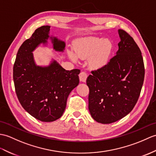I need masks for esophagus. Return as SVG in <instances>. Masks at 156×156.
I'll list each match as a JSON object with an SVG mask.
<instances>
[{
  "label": "esophagus",
  "instance_id": "34e87169",
  "mask_svg": "<svg viewBox=\"0 0 156 156\" xmlns=\"http://www.w3.org/2000/svg\"><path fill=\"white\" fill-rule=\"evenodd\" d=\"M87 77H88V74L85 72H81L79 74V78L80 80L83 82H85L86 81Z\"/></svg>",
  "mask_w": 156,
  "mask_h": 156
}]
</instances>
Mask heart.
I'll list each match as a JSON object with an SVG mask.
<instances>
[{
    "instance_id": "heart-1",
    "label": "heart",
    "mask_w": 156,
    "mask_h": 156,
    "mask_svg": "<svg viewBox=\"0 0 156 156\" xmlns=\"http://www.w3.org/2000/svg\"><path fill=\"white\" fill-rule=\"evenodd\" d=\"M112 50L111 42L107 39L88 37L79 40L74 44L76 57L80 59L89 58V66L93 69H99L106 64ZM70 56L72 60L76 58L73 54Z\"/></svg>"
}]
</instances>
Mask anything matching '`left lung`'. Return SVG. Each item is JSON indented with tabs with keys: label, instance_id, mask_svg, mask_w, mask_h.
Returning a JSON list of instances; mask_svg holds the SVG:
<instances>
[{
	"label": "left lung",
	"instance_id": "left-lung-1",
	"mask_svg": "<svg viewBox=\"0 0 156 156\" xmlns=\"http://www.w3.org/2000/svg\"><path fill=\"white\" fill-rule=\"evenodd\" d=\"M118 50L108 64L92 70L86 80L88 108L93 119L111 124L134 108L142 90L145 68L142 52L134 40L119 29Z\"/></svg>",
	"mask_w": 156,
	"mask_h": 156
}]
</instances>
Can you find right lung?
I'll use <instances>...</instances> for the list:
<instances>
[{"label": "right lung", "instance_id": "obj_1", "mask_svg": "<svg viewBox=\"0 0 156 156\" xmlns=\"http://www.w3.org/2000/svg\"><path fill=\"white\" fill-rule=\"evenodd\" d=\"M50 26L38 28L20 47L13 66L15 91L20 104L40 121H55L62 115L70 92L79 84V69L66 70L56 61L48 66L36 65L32 51L46 44ZM54 49L63 51L65 42L50 37Z\"/></svg>", "mask_w": 156, "mask_h": 156}]
</instances>
